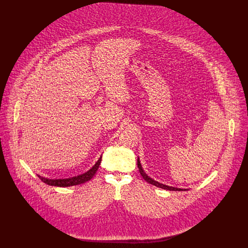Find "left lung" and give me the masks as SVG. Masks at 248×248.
Wrapping results in <instances>:
<instances>
[{"label":"left lung","mask_w":248,"mask_h":248,"mask_svg":"<svg viewBox=\"0 0 248 248\" xmlns=\"http://www.w3.org/2000/svg\"><path fill=\"white\" fill-rule=\"evenodd\" d=\"M137 167L139 169V171H140V174L142 175V178L148 183V184H151L157 187H160V188H163V189H167V190H172V191H184V190H187V189H184V188H178V187H173V186H166V185H163V184H160L159 182H156L155 180L151 179L150 176L147 175V173L144 171V170L142 169V166H141L140 164V161H139V158H137Z\"/></svg>","instance_id":"obj_1"}]
</instances>
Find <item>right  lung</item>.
Returning a JSON list of instances; mask_svg holds the SVG:
<instances>
[{"label": "right lung", "instance_id": "obj_1", "mask_svg": "<svg viewBox=\"0 0 248 248\" xmlns=\"http://www.w3.org/2000/svg\"><path fill=\"white\" fill-rule=\"evenodd\" d=\"M101 160H102V156H100L99 160L96 162V164L86 172L77 175V176H73V178H68V179H55V180H51V179H47L44 178V176H41L39 174L38 178L45 184L49 185V186H60V187H67V186H78V185H81L84 184L88 181H90L93 175L96 173L100 164H101Z\"/></svg>", "mask_w": 248, "mask_h": 248}]
</instances>
